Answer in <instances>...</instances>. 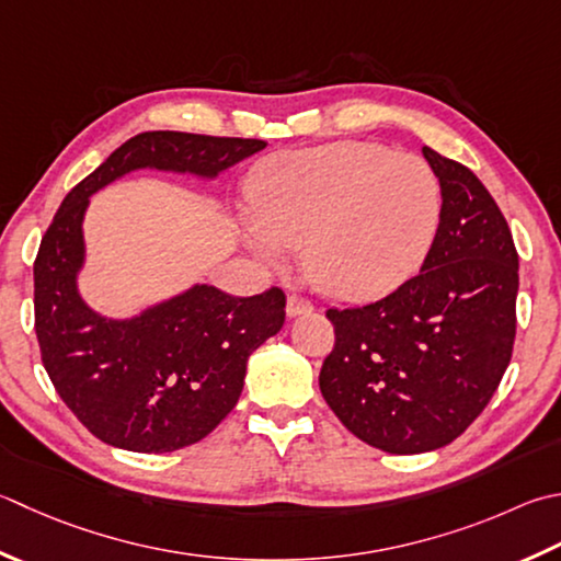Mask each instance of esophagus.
I'll return each mask as SVG.
<instances>
[{"label": "esophagus", "mask_w": 561, "mask_h": 561, "mask_svg": "<svg viewBox=\"0 0 561 561\" xmlns=\"http://www.w3.org/2000/svg\"><path fill=\"white\" fill-rule=\"evenodd\" d=\"M313 311V301L306 299L301 294H289L287 299V313L289 316H301V313H309Z\"/></svg>", "instance_id": "34e87169"}]
</instances>
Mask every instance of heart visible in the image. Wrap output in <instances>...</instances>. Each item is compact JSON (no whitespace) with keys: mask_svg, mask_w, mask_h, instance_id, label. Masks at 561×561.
<instances>
[{"mask_svg":"<svg viewBox=\"0 0 561 561\" xmlns=\"http://www.w3.org/2000/svg\"><path fill=\"white\" fill-rule=\"evenodd\" d=\"M257 248L301 250L318 289L340 299L389 291L421 265L443 218L440 180L415 156L333 142L274 160L252 182Z\"/></svg>","mask_w":561,"mask_h":561,"instance_id":"obj_1","label":"heart"}]
</instances>
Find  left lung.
Masks as SVG:
<instances>
[{
  "instance_id": "1",
  "label": "left lung",
  "mask_w": 561,
  "mask_h": 561,
  "mask_svg": "<svg viewBox=\"0 0 561 561\" xmlns=\"http://www.w3.org/2000/svg\"><path fill=\"white\" fill-rule=\"evenodd\" d=\"M443 218L419 274L377 301L328 309L321 393L350 433L391 455L445 447L486 409L515 343L518 250L462 162L423 148Z\"/></svg>"
}]
</instances>
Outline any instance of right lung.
Returning <instances> with one entry per match:
<instances>
[{"label": "right lung", "mask_w": 561, "mask_h": 561, "mask_svg": "<svg viewBox=\"0 0 561 561\" xmlns=\"http://www.w3.org/2000/svg\"><path fill=\"white\" fill-rule=\"evenodd\" d=\"M257 138L148 130L72 186L33 262L41 359L65 405L106 445L172 453L199 443L240 399L248 357L284 325L287 296L270 287L230 296L194 287L130 321L92 313L75 287L90 196L138 168L214 178L265 148Z\"/></svg>", "instance_id": "right-lung-1"}]
</instances>
